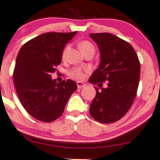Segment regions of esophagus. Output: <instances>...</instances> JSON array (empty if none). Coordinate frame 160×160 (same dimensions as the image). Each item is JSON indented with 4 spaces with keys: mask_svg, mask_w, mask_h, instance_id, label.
Instances as JSON below:
<instances>
[{
    "mask_svg": "<svg viewBox=\"0 0 160 160\" xmlns=\"http://www.w3.org/2000/svg\"><path fill=\"white\" fill-rule=\"evenodd\" d=\"M77 86H78V88H85L86 85L83 82H77Z\"/></svg>",
    "mask_w": 160,
    "mask_h": 160,
    "instance_id": "1",
    "label": "esophagus"
}]
</instances>
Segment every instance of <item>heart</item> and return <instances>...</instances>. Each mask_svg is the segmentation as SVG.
<instances>
[{
  "label": "heart",
  "instance_id": "heart-1",
  "mask_svg": "<svg viewBox=\"0 0 160 160\" xmlns=\"http://www.w3.org/2000/svg\"><path fill=\"white\" fill-rule=\"evenodd\" d=\"M78 47H79L80 51L82 52L83 53H86V52L89 51H93L94 52V47L91 44V42L88 41H81L78 44ZM69 46H66L65 48H64L63 51H62V59H65L66 57V54H67V52L69 51ZM69 75L72 78L76 80H81L84 77V73L83 70H82L81 68H74L72 70L69 72Z\"/></svg>",
  "mask_w": 160,
  "mask_h": 160
}]
</instances>
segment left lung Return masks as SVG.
<instances>
[{"label": "left lung", "instance_id": "8db88e82", "mask_svg": "<svg viewBox=\"0 0 160 160\" xmlns=\"http://www.w3.org/2000/svg\"><path fill=\"white\" fill-rule=\"evenodd\" d=\"M98 44L100 62L89 78L91 84L108 81L106 88L98 87L90 105V114L101 123H112L125 116L137 94L141 66L136 52L129 43L110 33H91Z\"/></svg>", "mask_w": 160, "mask_h": 160}]
</instances>
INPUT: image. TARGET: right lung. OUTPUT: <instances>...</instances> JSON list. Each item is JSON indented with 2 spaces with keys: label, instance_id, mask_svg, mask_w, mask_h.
Here are the masks:
<instances>
[{
  "label": "right lung",
  "instance_id": "add662e5",
  "mask_svg": "<svg viewBox=\"0 0 160 160\" xmlns=\"http://www.w3.org/2000/svg\"><path fill=\"white\" fill-rule=\"evenodd\" d=\"M76 33H44L23 44L18 53L13 71L17 95L25 109L39 121L58 119L77 89L74 81L57 83L51 75L61 63L66 44Z\"/></svg>",
  "mask_w": 160,
  "mask_h": 160
}]
</instances>
